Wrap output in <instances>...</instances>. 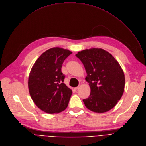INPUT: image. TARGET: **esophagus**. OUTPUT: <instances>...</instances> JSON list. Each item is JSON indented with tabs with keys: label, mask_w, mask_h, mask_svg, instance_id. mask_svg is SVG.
I'll return each mask as SVG.
<instances>
[{
	"label": "esophagus",
	"mask_w": 146,
	"mask_h": 146,
	"mask_svg": "<svg viewBox=\"0 0 146 146\" xmlns=\"http://www.w3.org/2000/svg\"><path fill=\"white\" fill-rule=\"evenodd\" d=\"M78 88H79V87L78 86V87H75V88H74V89H75V90H77V89H78Z\"/></svg>",
	"instance_id": "1"
}]
</instances>
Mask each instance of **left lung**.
Segmentation results:
<instances>
[{"label":"left lung","instance_id":"1","mask_svg":"<svg viewBox=\"0 0 146 146\" xmlns=\"http://www.w3.org/2000/svg\"><path fill=\"white\" fill-rule=\"evenodd\" d=\"M75 56L83 63L90 87L89 98L83 100L85 106L95 113L108 111L123 94L125 78L120 64L102 48L86 49Z\"/></svg>","mask_w":146,"mask_h":146}]
</instances>
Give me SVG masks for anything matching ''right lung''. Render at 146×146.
Listing matches in <instances>:
<instances>
[{"instance_id":"1","label":"right lung","mask_w":146,"mask_h":146,"mask_svg":"<svg viewBox=\"0 0 146 146\" xmlns=\"http://www.w3.org/2000/svg\"><path fill=\"white\" fill-rule=\"evenodd\" d=\"M72 53L62 48H50L40 56L31 69L29 93L36 106L46 113H59L68 107L72 91L63 83L65 75L61 68Z\"/></svg>"}]
</instances>
